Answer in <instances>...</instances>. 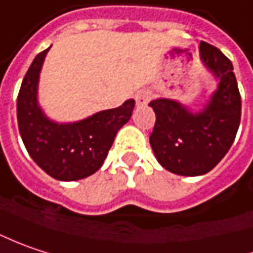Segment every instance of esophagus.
Instances as JSON below:
<instances>
[{
  "instance_id": "34e87169",
  "label": "esophagus",
  "mask_w": 253,
  "mask_h": 253,
  "mask_svg": "<svg viewBox=\"0 0 253 253\" xmlns=\"http://www.w3.org/2000/svg\"><path fill=\"white\" fill-rule=\"evenodd\" d=\"M151 99V92L148 89H144V91H139L138 94L135 95V101H136V105L142 107V105H146Z\"/></svg>"
}]
</instances>
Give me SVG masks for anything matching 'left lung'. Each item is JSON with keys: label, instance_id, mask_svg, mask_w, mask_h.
<instances>
[{"label": "left lung", "instance_id": "obj_1", "mask_svg": "<svg viewBox=\"0 0 253 253\" xmlns=\"http://www.w3.org/2000/svg\"><path fill=\"white\" fill-rule=\"evenodd\" d=\"M201 59L218 86L198 112L168 98L149 102L157 121L149 142L158 162L172 173L198 176L213 169L232 146L241 122V94L232 62L201 41Z\"/></svg>", "mask_w": 253, "mask_h": 253}]
</instances>
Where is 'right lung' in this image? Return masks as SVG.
Masks as SVG:
<instances>
[{
  "label": "right lung",
  "instance_id": "obj_1",
  "mask_svg": "<svg viewBox=\"0 0 253 253\" xmlns=\"http://www.w3.org/2000/svg\"><path fill=\"white\" fill-rule=\"evenodd\" d=\"M45 49L34 58L17 98V118L22 142L34 162L58 181H78L104 164L115 135L129 121L135 101L96 112L78 122L58 124L38 104V81Z\"/></svg>",
  "mask_w": 253,
  "mask_h": 253
}]
</instances>
